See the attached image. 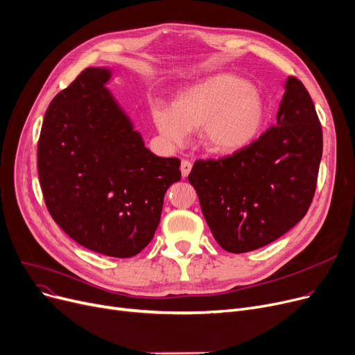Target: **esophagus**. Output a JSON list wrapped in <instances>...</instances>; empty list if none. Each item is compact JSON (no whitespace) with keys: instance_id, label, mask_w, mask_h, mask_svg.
I'll use <instances>...</instances> for the list:
<instances>
[{"instance_id":"esophagus-1","label":"esophagus","mask_w":355,"mask_h":355,"mask_svg":"<svg viewBox=\"0 0 355 355\" xmlns=\"http://www.w3.org/2000/svg\"><path fill=\"white\" fill-rule=\"evenodd\" d=\"M191 168H192V163L189 160H182L180 172H182L183 178H188V175L191 173Z\"/></svg>"}]
</instances>
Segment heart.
<instances>
[{
    "instance_id": "1",
    "label": "heart",
    "mask_w": 355,
    "mask_h": 355,
    "mask_svg": "<svg viewBox=\"0 0 355 355\" xmlns=\"http://www.w3.org/2000/svg\"><path fill=\"white\" fill-rule=\"evenodd\" d=\"M151 118L162 136L182 143L199 130V141L212 155L227 156L248 147L264 123V104L248 82L216 75L180 92L171 107L155 105Z\"/></svg>"
}]
</instances>
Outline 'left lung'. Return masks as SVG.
Here are the masks:
<instances>
[{"instance_id": "8db88e82", "label": "left lung", "mask_w": 355, "mask_h": 355, "mask_svg": "<svg viewBox=\"0 0 355 355\" xmlns=\"http://www.w3.org/2000/svg\"><path fill=\"white\" fill-rule=\"evenodd\" d=\"M322 157V127L305 85L289 76L275 125L248 147L196 160L188 176L216 243L247 252L306 215Z\"/></svg>"}]
</instances>
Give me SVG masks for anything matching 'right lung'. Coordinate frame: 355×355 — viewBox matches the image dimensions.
<instances>
[{
	"label": "right lung",
	"mask_w": 355,
	"mask_h": 355,
	"mask_svg": "<svg viewBox=\"0 0 355 355\" xmlns=\"http://www.w3.org/2000/svg\"><path fill=\"white\" fill-rule=\"evenodd\" d=\"M110 71L87 67L50 103L37 144L47 211L82 247L128 259L151 241L164 193L180 160L157 157L104 83Z\"/></svg>",
	"instance_id": "right-lung-1"
}]
</instances>
